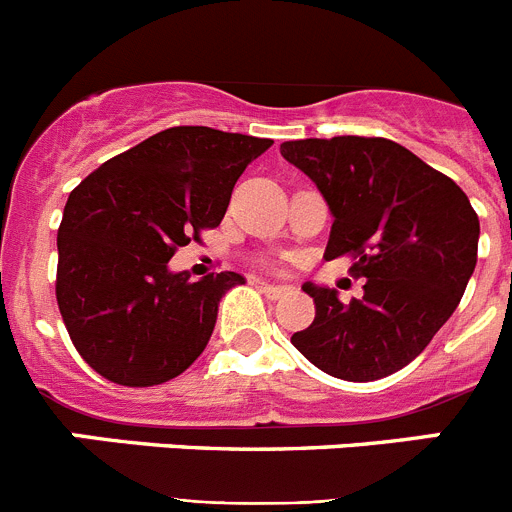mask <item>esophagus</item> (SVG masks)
Segmentation results:
<instances>
[{
	"label": "esophagus",
	"mask_w": 512,
	"mask_h": 512,
	"mask_svg": "<svg viewBox=\"0 0 512 512\" xmlns=\"http://www.w3.org/2000/svg\"><path fill=\"white\" fill-rule=\"evenodd\" d=\"M261 292L269 300H279V297H287L292 292V287H287V284H261Z\"/></svg>",
	"instance_id": "1"
}]
</instances>
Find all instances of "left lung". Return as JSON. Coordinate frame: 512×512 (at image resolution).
Returning a JSON list of instances; mask_svg holds the SVG:
<instances>
[{
    "label": "left lung",
    "instance_id": "obj_1",
    "mask_svg": "<svg viewBox=\"0 0 512 512\" xmlns=\"http://www.w3.org/2000/svg\"><path fill=\"white\" fill-rule=\"evenodd\" d=\"M333 215L325 259L351 253L364 297L302 284L315 302L295 348L325 374L374 382L408 366L459 305L477 266L479 217L449 176L387 138H305L282 143Z\"/></svg>",
    "mask_w": 512,
    "mask_h": 512
}]
</instances>
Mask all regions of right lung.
<instances>
[{"instance_id": "1", "label": "right lung", "mask_w": 512, "mask_h": 512, "mask_svg": "<svg viewBox=\"0 0 512 512\" xmlns=\"http://www.w3.org/2000/svg\"><path fill=\"white\" fill-rule=\"evenodd\" d=\"M274 140L179 125L104 161L63 207L56 300L81 359L122 387H153L205 351L241 274L171 271L228 210L238 176Z\"/></svg>"}]
</instances>
